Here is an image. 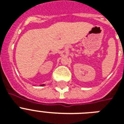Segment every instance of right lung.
Returning <instances> with one entry per match:
<instances>
[{"instance_id":"right-lung-1","label":"right lung","mask_w":124,"mask_h":124,"mask_svg":"<svg viewBox=\"0 0 124 124\" xmlns=\"http://www.w3.org/2000/svg\"><path fill=\"white\" fill-rule=\"evenodd\" d=\"M44 85V84H43V85Z\"/></svg>"}]
</instances>
